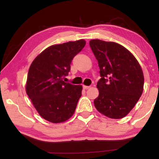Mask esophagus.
I'll return each mask as SVG.
<instances>
[{
	"mask_svg": "<svg viewBox=\"0 0 159 159\" xmlns=\"http://www.w3.org/2000/svg\"><path fill=\"white\" fill-rule=\"evenodd\" d=\"M90 86H86V85H83V88L84 89V90H87V89L90 88Z\"/></svg>",
	"mask_w": 159,
	"mask_h": 159,
	"instance_id": "1",
	"label": "esophagus"
}]
</instances>
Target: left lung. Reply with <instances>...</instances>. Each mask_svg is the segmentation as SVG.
I'll use <instances>...</instances> for the list:
<instances>
[{"label":"left lung","instance_id":"left-lung-1","mask_svg":"<svg viewBox=\"0 0 159 159\" xmlns=\"http://www.w3.org/2000/svg\"><path fill=\"white\" fill-rule=\"evenodd\" d=\"M90 46L98 61L100 78L94 105L111 119H121L132 111L141 96L144 78L134 55L123 45L92 39Z\"/></svg>","mask_w":159,"mask_h":159}]
</instances>
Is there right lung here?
Returning <instances> with one entry per match:
<instances>
[{
	"mask_svg": "<svg viewBox=\"0 0 159 159\" xmlns=\"http://www.w3.org/2000/svg\"><path fill=\"white\" fill-rule=\"evenodd\" d=\"M85 44V40L80 39L49 46L30 65L26 93L40 116L51 123L66 121L75 111L82 86L66 83L63 78Z\"/></svg>",
	"mask_w": 159,
	"mask_h": 159,
	"instance_id": "right-lung-1",
	"label": "right lung"
}]
</instances>
